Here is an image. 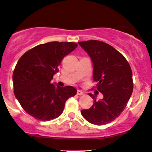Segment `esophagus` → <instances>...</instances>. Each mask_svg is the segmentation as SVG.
Returning <instances> with one entry per match:
<instances>
[{"label":"esophagus","instance_id":"obj_1","mask_svg":"<svg viewBox=\"0 0 152 152\" xmlns=\"http://www.w3.org/2000/svg\"><path fill=\"white\" fill-rule=\"evenodd\" d=\"M77 95H84V92L81 91V90H77Z\"/></svg>","mask_w":152,"mask_h":152}]
</instances>
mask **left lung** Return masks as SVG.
I'll return each mask as SVG.
<instances>
[{"label": "left lung", "mask_w": 152, "mask_h": 152, "mask_svg": "<svg viewBox=\"0 0 152 152\" xmlns=\"http://www.w3.org/2000/svg\"><path fill=\"white\" fill-rule=\"evenodd\" d=\"M93 64V80L103 97L94 100L92 106L81 111L88 122L97 126L116 119L125 109L133 91L132 72L124 55L108 43L91 40L78 42Z\"/></svg>", "instance_id": "8db88e82"}]
</instances>
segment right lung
<instances>
[{"instance_id":"right-lung-1","label":"right lung","mask_w":152,"mask_h":152,"mask_svg":"<svg viewBox=\"0 0 152 152\" xmlns=\"http://www.w3.org/2000/svg\"><path fill=\"white\" fill-rule=\"evenodd\" d=\"M77 44L49 42L27 51L18 61L12 75L14 93L22 108L35 119L48 121L62 114L65 103L76 94L72 86L51 83L64 58Z\"/></svg>"}]
</instances>
